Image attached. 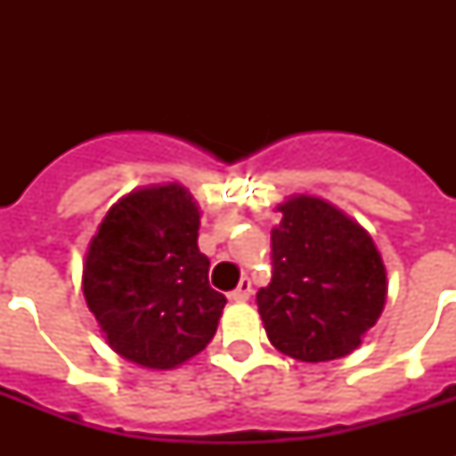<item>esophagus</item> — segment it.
Listing matches in <instances>:
<instances>
[{
  "mask_svg": "<svg viewBox=\"0 0 456 456\" xmlns=\"http://www.w3.org/2000/svg\"><path fill=\"white\" fill-rule=\"evenodd\" d=\"M250 293H253V286H250V279L243 277L241 281H239V286H236L234 291L229 293V298L234 300V303H246V300L250 298Z\"/></svg>",
  "mask_w": 456,
  "mask_h": 456,
  "instance_id": "1",
  "label": "esophagus"
}]
</instances>
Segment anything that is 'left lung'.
Wrapping results in <instances>:
<instances>
[{
	"label": "left lung",
	"instance_id": "1",
	"mask_svg": "<svg viewBox=\"0 0 456 456\" xmlns=\"http://www.w3.org/2000/svg\"><path fill=\"white\" fill-rule=\"evenodd\" d=\"M272 229V281L257 312L279 353L329 362L360 347L379 322L388 281L367 229L317 196H291Z\"/></svg>",
	"mask_w": 456,
	"mask_h": 456
}]
</instances>
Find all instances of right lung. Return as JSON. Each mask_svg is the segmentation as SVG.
Returning <instances> with one entry per match:
<instances>
[{
	"instance_id": "right-lung-1",
	"label": "right lung",
	"mask_w": 456,
	"mask_h": 456,
	"mask_svg": "<svg viewBox=\"0 0 456 456\" xmlns=\"http://www.w3.org/2000/svg\"><path fill=\"white\" fill-rule=\"evenodd\" d=\"M200 210L184 186L134 189L89 241L82 291L109 346L146 369H175L213 340L227 298L210 289Z\"/></svg>"
}]
</instances>
